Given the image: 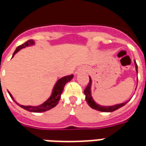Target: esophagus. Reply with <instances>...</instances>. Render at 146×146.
I'll use <instances>...</instances> for the list:
<instances>
[{
	"label": "esophagus",
	"mask_w": 146,
	"mask_h": 146,
	"mask_svg": "<svg viewBox=\"0 0 146 146\" xmlns=\"http://www.w3.org/2000/svg\"><path fill=\"white\" fill-rule=\"evenodd\" d=\"M86 72V69L84 68H79L78 69L77 71H76V74H78V73H79V72Z\"/></svg>",
	"instance_id": "1"
}]
</instances>
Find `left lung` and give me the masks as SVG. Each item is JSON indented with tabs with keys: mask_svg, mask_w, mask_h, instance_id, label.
Returning a JSON list of instances; mask_svg holds the SVG:
<instances>
[{
	"mask_svg": "<svg viewBox=\"0 0 146 146\" xmlns=\"http://www.w3.org/2000/svg\"><path fill=\"white\" fill-rule=\"evenodd\" d=\"M135 69L136 72H138V65L136 64L135 60ZM91 85H92V79L89 78V82L88 83L86 88L84 90V93L86 95V102L88 103L89 106L90 107H92V109H95L96 110H99V111H102V112H113L114 110H117L119 108H121L123 106H124L125 104H127L128 101L125 102V103H123V104H117V105H114V106H110V107H106V106H101V105H99L96 103L95 101L93 100V99L92 97V95H91Z\"/></svg>",
	"mask_w": 146,
	"mask_h": 146,
	"instance_id": "8db88e82",
	"label": "left lung"
}]
</instances>
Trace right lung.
<instances>
[{"instance_id":"right-lung-1","label":"right lung","mask_w":146,"mask_h":146,"mask_svg":"<svg viewBox=\"0 0 146 146\" xmlns=\"http://www.w3.org/2000/svg\"><path fill=\"white\" fill-rule=\"evenodd\" d=\"M34 45V41L33 40H28L27 42H25V43H23L22 45L19 46L16 48V50H15L13 54L14 55L16 54L18 51H19L21 49L25 48L26 46H29ZM74 77L73 74H71V75H68V76H64V77L61 78L59 80L57 81V83L55 84V86L54 87V89H53V92H52V94H51L50 97L47 100L44 102L43 104L39 105V106H37V107H33V106H23V105H20L18 103H16L14 98L12 97V96L10 92L9 95H10L11 98L13 100L15 103H16L19 106L23 108V109L28 110L29 112H33V113H40V112H44V111H46V110H49L52 109L53 107H54L55 106H57V104L59 103V100L60 99V96H61V93H62L63 90H64V86L67 82H68L72 80V78Z\"/></svg>"}]
</instances>
